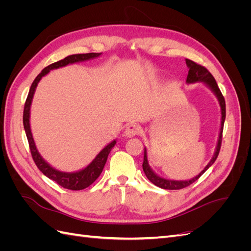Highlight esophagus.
I'll use <instances>...</instances> for the list:
<instances>
[{
    "mask_svg": "<svg viewBox=\"0 0 251 251\" xmlns=\"http://www.w3.org/2000/svg\"><path fill=\"white\" fill-rule=\"evenodd\" d=\"M139 133V126L137 125H128L126 127V131H125V136L126 137H134V136L138 135Z\"/></svg>",
    "mask_w": 251,
    "mask_h": 251,
    "instance_id": "esophagus-1",
    "label": "esophagus"
}]
</instances>
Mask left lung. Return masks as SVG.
Instances as JSON below:
<instances>
[{
  "label": "left lung",
  "instance_id": "obj_1",
  "mask_svg": "<svg viewBox=\"0 0 251 251\" xmlns=\"http://www.w3.org/2000/svg\"><path fill=\"white\" fill-rule=\"evenodd\" d=\"M186 66L188 67V74L186 77V82L187 83H195V82H203L205 86H206L212 93L215 94V96L217 97V100L219 101L220 108H221V125H220V132H219V137H218V142L216 146V150L212 158L210 159V161L207 163V165L205 166L204 170L200 172L199 175H197L196 177L189 179V180H170V179H165L157 175L149 164V160H148V151L147 149L144 148V151H143V163H142V169L146 176L148 177V179L151 182V183L155 184L158 187H161L163 189H181L184 188L188 185H191L192 183H194L195 181L198 180L202 175L206 172L210 166L214 164V162L216 161V159L219 155L220 149H221V142H222V133H223V126H224V121H225V116H226V109H225V100L220 91L217 81L214 78V76L210 74V72L198 64H196L195 62L191 59H185Z\"/></svg>",
  "mask_w": 251,
  "mask_h": 251
}]
</instances>
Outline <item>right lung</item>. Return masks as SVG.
I'll list each match as a JSON object with an SVG mask.
<instances>
[{"label": "right lung", "instance_id": "right-lung-1", "mask_svg": "<svg viewBox=\"0 0 251 251\" xmlns=\"http://www.w3.org/2000/svg\"><path fill=\"white\" fill-rule=\"evenodd\" d=\"M101 53H86V54H72L65 57L62 60L51 64L48 67L43 69V71L37 75L34 81L32 82L31 87H30L29 93L27 96V100L25 102L24 107V115H23V124H24L25 133L27 136V139L29 142V148L31 151V155L33 160L36 164L39 170L48 177L49 179L55 181L58 185H60L64 188L71 189V191H80V189L86 188L90 186L93 182L100 177L101 174L104 164L107 162L108 156L110 154L111 150L116 144V139L111 141L109 144H107L100 153L96 155V157L93 159L92 162L88 164L85 169H81L76 172H63L57 169H54L52 165H50L45 159L41 156L39 151L36 149L35 142L33 139V136L31 133V127H30V108H31V103L33 100V95L35 93V89L37 87V83L40 82L42 77L45 75H47L51 70L58 69L68 65L75 64V63H81L86 62V60H90L100 56Z\"/></svg>", "mask_w": 251, "mask_h": 251}]
</instances>
